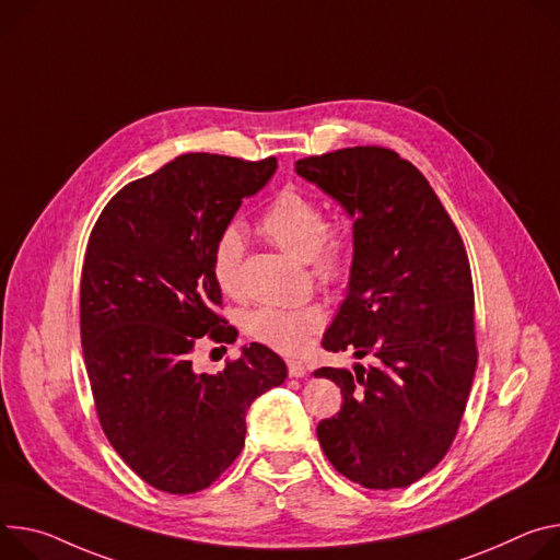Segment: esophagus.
Segmentation results:
<instances>
[{"label":"esophagus","mask_w":560,"mask_h":560,"mask_svg":"<svg viewBox=\"0 0 560 560\" xmlns=\"http://www.w3.org/2000/svg\"><path fill=\"white\" fill-rule=\"evenodd\" d=\"M308 373V366L306 364H301V362H296V360H290L288 362V375L290 377H303Z\"/></svg>","instance_id":"obj_1"}]
</instances>
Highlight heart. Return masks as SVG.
Returning <instances> with one entry per match:
<instances>
[{
    "instance_id": "b5f03b06",
    "label": "heart",
    "mask_w": 560,
    "mask_h": 560,
    "mask_svg": "<svg viewBox=\"0 0 560 560\" xmlns=\"http://www.w3.org/2000/svg\"><path fill=\"white\" fill-rule=\"evenodd\" d=\"M259 232L290 257L308 261L319 285H335L343 279L350 261V234L343 225L328 228L322 202L301 189L279 191L259 219ZM245 241L236 225H228L212 247V275L230 296L243 294ZM326 315L319 303L301 306H264L247 315L245 328L259 343L296 354L324 326Z\"/></svg>"
}]
</instances>
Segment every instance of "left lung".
Listing matches in <instances>:
<instances>
[{
	"mask_svg": "<svg viewBox=\"0 0 560 560\" xmlns=\"http://www.w3.org/2000/svg\"><path fill=\"white\" fill-rule=\"evenodd\" d=\"M352 219L348 294L322 346L375 366L319 369L343 395L317 427L332 467L366 489L409 487L446 455L476 375L474 281L429 180L386 147L294 163Z\"/></svg>",
	"mask_w": 560,
	"mask_h": 560,
	"instance_id": "1",
	"label": "left lung"
}]
</instances>
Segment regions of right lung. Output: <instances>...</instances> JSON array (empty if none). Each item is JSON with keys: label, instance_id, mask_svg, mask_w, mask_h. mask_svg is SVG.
I'll list each match as a JSON object with an SVG mask.
<instances>
[{"label": "right lung", "instance_id": "obj_1", "mask_svg": "<svg viewBox=\"0 0 560 560\" xmlns=\"http://www.w3.org/2000/svg\"><path fill=\"white\" fill-rule=\"evenodd\" d=\"M275 170L277 159L183 154L125 185L91 230L80 335L95 411L122 460L161 491L210 487L245 444L249 404L288 377L257 341L219 375L191 366L206 339L236 341L217 313L212 247Z\"/></svg>", "mask_w": 560, "mask_h": 560}]
</instances>
